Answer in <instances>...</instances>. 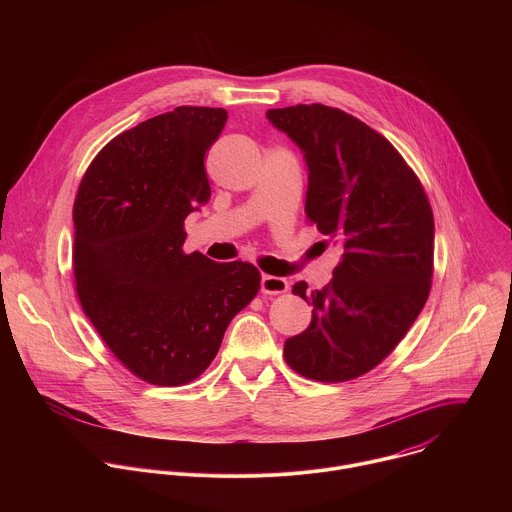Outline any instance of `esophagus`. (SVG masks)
<instances>
[{"mask_svg":"<svg viewBox=\"0 0 512 512\" xmlns=\"http://www.w3.org/2000/svg\"><path fill=\"white\" fill-rule=\"evenodd\" d=\"M289 283L285 277H277V275H267L263 273L261 275V291L267 296H275V294H283V291H287Z\"/></svg>","mask_w":512,"mask_h":512,"instance_id":"34e87169","label":"esophagus"}]
</instances>
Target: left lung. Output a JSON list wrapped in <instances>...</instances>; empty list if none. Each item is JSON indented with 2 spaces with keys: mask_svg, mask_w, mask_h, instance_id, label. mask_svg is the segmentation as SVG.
<instances>
[{
  "mask_svg": "<svg viewBox=\"0 0 512 512\" xmlns=\"http://www.w3.org/2000/svg\"><path fill=\"white\" fill-rule=\"evenodd\" d=\"M269 123L304 154L306 218L342 259L308 294L312 322L285 340L296 373L340 383L375 369L423 310L433 273V214L421 182L367 123L320 103L269 109Z\"/></svg>",
  "mask_w": 512,
  "mask_h": 512,
  "instance_id": "obj_1",
  "label": "left lung"
}]
</instances>
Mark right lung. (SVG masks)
Instances as JSON below:
<instances>
[{
	"label": "right lung",
	"mask_w": 512,
	"mask_h": 512,
	"mask_svg": "<svg viewBox=\"0 0 512 512\" xmlns=\"http://www.w3.org/2000/svg\"><path fill=\"white\" fill-rule=\"evenodd\" d=\"M225 109L176 107L123 131L89 166L72 208L81 306L139 379L178 387L206 371L259 269L186 255L184 221L210 200L204 156Z\"/></svg>",
	"instance_id": "add662e5"
}]
</instances>
